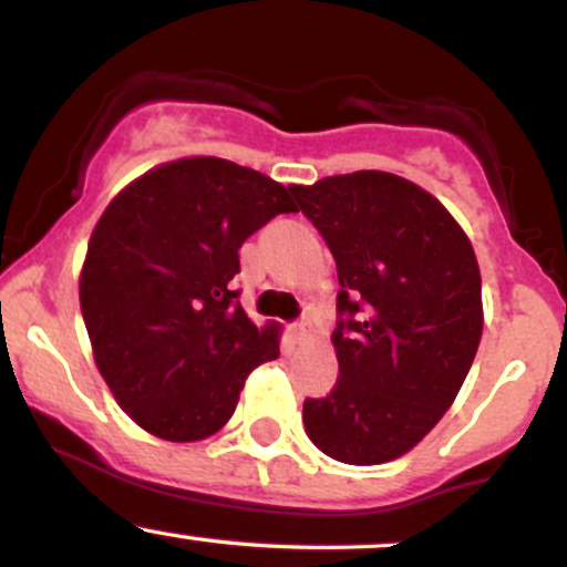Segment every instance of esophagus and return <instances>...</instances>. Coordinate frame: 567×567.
I'll use <instances>...</instances> for the list:
<instances>
[{"mask_svg":"<svg viewBox=\"0 0 567 567\" xmlns=\"http://www.w3.org/2000/svg\"><path fill=\"white\" fill-rule=\"evenodd\" d=\"M290 336L296 338V341H309V338L315 336V328H311L309 320H301V322L290 324Z\"/></svg>","mask_w":567,"mask_h":567,"instance_id":"1","label":"esophagus"}]
</instances>
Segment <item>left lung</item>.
<instances>
[{
    "label": "left lung",
    "mask_w": 567,
    "mask_h": 567,
    "mask_svg": "<svg viewBox=\"0 0 567 567\" xmlns=\"http://www.w3.org/2000/svg\"><path fill=\"white\" fill-rule=\"evenodd\" d=\"M338 269V381L303 402L309 440L354 466L400 458L453 405L483 336L472 243L440 199L360 171L290 186Z\"/></svg>",
    "instance_id": "left-lung-1"
}]
</instances>
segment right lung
Instances as JSON below:
<instances>
[{"mask_svg":"<svg viewBox=\"0 0 567 567\" xmlns=\"http://www.w3.org/2000/svg\"><path fill=\"white\" fill-rule=\"evenodd\" d=\"M288 188L218 157L143 173L109 202L80 275L84 328L114 400L148 434L194 442L237 408L252 368L279 357L275 322L239 306V247Z\"/></svg>","mask_w":567,"mask_h":567,"instance_id":"1","label":"right lung"}]
</instances>
